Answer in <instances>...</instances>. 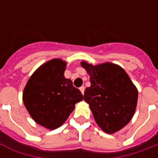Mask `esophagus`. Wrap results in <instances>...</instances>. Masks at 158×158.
Masks as SVG:
<instances>
[{
    "mask_svg": "<svg viewBox=\"0 0 158 158\" xmlns=\"http://www.w3.org/2000/svg\"><path fill=\"white\" fill-rule=\"evenodd\" d=\"M79 89H80V91L82 93V95H84V93H85V87H84V86H81V87L79 88Z\"/></svg>",
    "mask_w": 158,
    "mask_h": 158,
    "instance_id": "esophagus-1",
    "label": "esophagus"
}]
</instances>
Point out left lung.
I'll return each mask as SVG.
<instances>
[{"mask_svg":"<svg viewBox=\"0 0 158 158\" xmlns=\"http://www.w3.org/2000/svg\"><path fill=\"white\" fill-rule=\"evenodd\" d=\"M89 75L90 86L85 90L84 100L89 104L95 121L106 134L122 129L132 119L138 100V89L124 69L104 62L92 65L80 62Z\"/></svg>","mask_w":158,"mask_h":158,"instance_id":"8db88e82","label":"left lung"}]
</instances>
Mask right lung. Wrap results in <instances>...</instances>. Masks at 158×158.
<instances>
[{
	"label": "right lung",
	"mask_w": 158,
	"mask_h": 158,
	"mask_svg": "<svg viewBox=\"0 0 158 158\" xmlns=\"http://www.w3.org/2000/svg\"><path fill=\"white\" fill-rule=\"evenodd\" d=\"M67 62L54 58L34 72L23 92V102L35 122L47 129L62 126L83 100L71 79L64 77Z\"/></svg>",
	"instance_id": "right-lung-1"
}]
</instances>
